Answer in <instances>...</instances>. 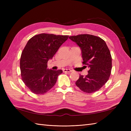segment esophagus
Here are the masks:
<instances>
[{
    "label": "esophagus",
    "mask_w": 131,
    "mask_h": 131,
    "mask_svg": "<svg viewBox=\"0 0 131 131\" xmlns=\"http://www.w3.org/2000/svg\"><path fill=\"white\" fill-rule=\"evenodd\" d=\"M63 71L64 73H70L72 71L70 70V69H63Z\"/></svg>",
    "instance_id": "1"
}]
</instances>
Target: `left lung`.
<instances>
[{
    "mask_svg": "<svg viewBox=\"0 0 131 131\" xmlns=\"http://www.w3.org/2000/svg\"><path fill=\"white\" fill-rule=\"evenodd\" d=\"M76 43L82 51L83 63L90 70L88 75H80L77 86L85 93L99 90L109 79L112 68V58L105 41L101 38L90 34H80L69 37Z\"/></svg>",
    "mask_w": 131,
    "mask_h": 131,
    "instance_id": "left-lung-1",
    "label": "left lung"
}]
</instances>
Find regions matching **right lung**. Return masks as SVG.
<instances>
[{
  "mask_svg": "<svg viewBox=\"0 0 131 131\" xmlns=\"http://www.w3.org/2000/svg\"><path fill=\"white\" fill-rule=\"evenodd\" d=\"M68 35L40 34L30 39L20 58L22 80L32 93L43 94L53 87L62 70L47 69L52 59Z\"/></svg>",
  "mask_w": 131,
  "mask_h": 131,
  "instance_id": "add662e5",
  "label": "right lung"
}]
</instances>
